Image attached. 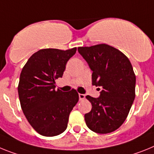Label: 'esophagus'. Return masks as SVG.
I'll list each match as a JSON object with an SVG mask.
<instances>
[{
  "label": "esophagus",
  "mask_w": 154,
  "mask_h": 154,
  "mask_svg": "<svg viewBox=\"0 0 154 154\" xmlns=\"http://www.w3.org/2000/svg\"><path fill=\"white\" fill-rule=\"evenodd\" d=\"M85 98V95L84 94H79V99L84 100Z\"/></svg>",
  "instance_id": "34e87169"
}]
</instances>
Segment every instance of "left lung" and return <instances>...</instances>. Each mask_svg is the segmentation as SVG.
Here are the masks:
<instances>
[{
  "label": "left lung",
  "instance_id": "1",
  "mask_svg": "<svg viewBox=\"0 0 154 154\" xmlns=\"http://www.w3.org/2000/svg\"><path fill=\"white\" fill-rule=\"evenodd\" d=\"M77 50L93 72L92 85L102 88L98 97L86 96L92 105L91 111L85 115L86 125L94 133H112L126 119L135 99L132 64L122 52L106 44Z\"/></svg>",
  "mask_w": 154,
  "mask_h": 154
}]
</instances>
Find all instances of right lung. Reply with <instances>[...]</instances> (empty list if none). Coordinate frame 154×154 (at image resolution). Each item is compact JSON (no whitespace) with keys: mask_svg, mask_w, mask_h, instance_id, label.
Instances as JSON below:
<instances>
[{"mask_svg":"<svg viewBox=\"0 0 154 154\" xmlns=\"http://www.w3.org/2000/svg\"><path fill=\"white\" fill-rule=\"evenodd\" d=\"M77 48L40 49L28 60L20 75L18 91L21 109L29 124L44 136L66 130L69 113L79 100L75 90L63 92L56 80L63 77L66 64Z\"/></svg>","mask_w":154,"mask_h":154,"instance_id":"add662e5","label":"right lung"}]
</instances>
